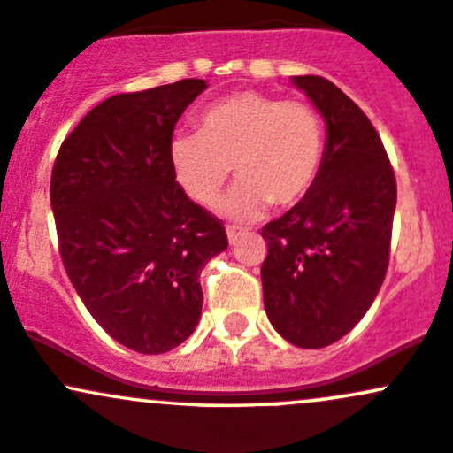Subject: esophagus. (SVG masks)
<instances>
[{"mask_svg": "<svg viewBox=\"0 0 453 453\" xmlns=\"http://www.w3.org/2000/svg\"><path fill=\"white\" fill-rule=\"evenodd\" d=\"M242 235H244V231H242V228H235V226L226 228V237H228V244L231 246H235L237 242H240Z\"/></svg>", "mask_w": 453, "mask_h": 453, "instance_id": "1", "label": "esophagus"}]
</instances>
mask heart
<instances>
[{
	"label": "heart",
	"mask_w": 453,
	"mask_h": 453,
	"mask_svg": "<svg viewBox=\"0 0 453 453\" xmlns=\"http://www.w3.org/2000/svg\"><path fill=\"white\" fill-rule=\"evenodd\" d=\"M324 153L318 110L255 90L207 105L198 131H179L168 147L174 181L198 205H211L235 168L240 181L218 205L233 220H255L272 203L303 201L318 183Z\"/></svg>",
	"instance_id": "heart-1"
}]
</instances>
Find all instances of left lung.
Here are the masks:
<instances>
[{
  "instance_id": "1",
  "label": "left lung",
  "mask_w": 453,
  "mask_h": 453,
  "mask_svg": "<svg viewBox=\"0 0 453 453\" xmlns=\"http://www.w3.org/2000/svg\"><path fill=\"white\" fill-rule=\"evenodd\" d=\"M326 120L318 183L261 228L267 319L298 348H326L354 328L380 291L391 252L397 186L363 110L319 75L291 77Z\"/></svg>"
}]
</instances>
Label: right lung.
Wrapping results in <instances>:
<instances>
[{"label": "right lung", "mask_w": 453, "mask_h": 453, "mask_svg": "<svg viewBox=\"0 0 453 453\" xmlns=\"http://www.w3.org/2000/svg\"><path fill=\"white\" fill-rule=\"evenodd\" d=\"M205 88V80H181L110 96L53 164L66 274L101 328L140 354L168 352L194 333L201 270L228 246L222 222L189 201L170 168L174 125Z\"/></svg>", "instance_id": "obj_1"}]
</instances>
